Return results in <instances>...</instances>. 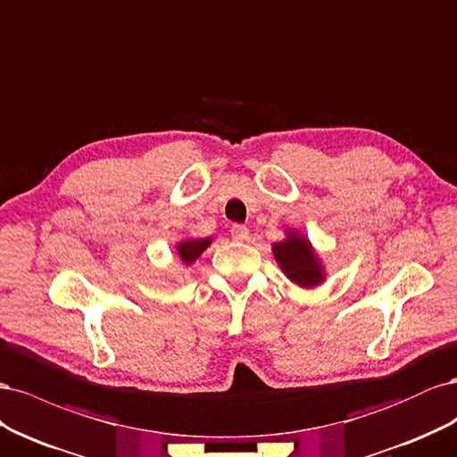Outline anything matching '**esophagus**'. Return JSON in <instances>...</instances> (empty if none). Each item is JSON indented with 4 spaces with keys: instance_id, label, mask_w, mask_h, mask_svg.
I'll return each mask as SVG.
<instances>
[{
    "instance_id": "34e87169",
    "label": "esophagus",
    "mask_w": 457,
    "mask_h": 457,
    "mask_svg": "<svg viewBox=\"0 0 457 457\" xmlns=\"http://www.w3.org/2000/svg\"><path fill=\"white\" fill-rule=\"evenodd\" d=\"M230 237L234 242H245L247 238H250V230H247V227H244V225H234L230 228Z\"/></svg>"
}]
</instances>
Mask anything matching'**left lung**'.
<instances>
[{
  "instance_id": "1",
  "label": "left lung",
  "mask_w": 457,
  "mask_h": 457,
  "mask_svg": "<svg viewBox=\"0 0 457 457\" xmlns=\"http://www.w3.org/2000/svg\"><path fill=\"white\" fill-rule=\"evenodd\" d=\"M272 253L282 272L299 287H316L326 280L322 259L316 255L305 234L295 228L286 230L282 242L272 244Z\"/></svg>"
}]
</instances>
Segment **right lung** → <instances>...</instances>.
Instances as JSON below:
<instances>
[{
	"label": "right lung",
	"mask_w": 457,
	"mask_h": 457,
	"mask_svg": "<svg viewBox=\"0 0 457 457\" xmlns=\"http://www.w3.org/2000/svg\"><path fill=\"white\" fill-rule=\"evenodd\" d=\"M212 240H213L212 237H207V238H185L175 245V252H177L179 259H181L185 265L188 267L207 250V247H210Z\"/></svg>",
	"instance_id": "1"
}]
</instances>
